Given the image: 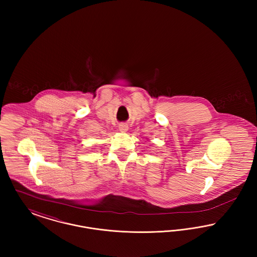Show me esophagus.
<instances>
[{"label": "esophagus", "instance_id": "34e87169", "mask_svg": "<svg viewBox=\"0 0 257 257\" xmlns=\"http://www.w3.org/2000/svg\"><path fill=\"white\" fill-rule=\"evenodd\" d=\"M118 128H119L120 132H126L128 130V125L125 123H121V124H119Z\"/></svg>", "mask_w": 257, "mask_h": 257}]
</instances>
